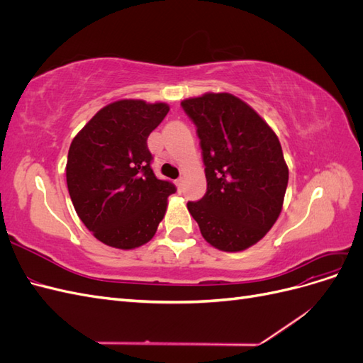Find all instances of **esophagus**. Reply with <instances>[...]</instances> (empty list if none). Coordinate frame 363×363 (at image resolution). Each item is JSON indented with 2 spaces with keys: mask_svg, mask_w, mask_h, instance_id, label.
Here are the masks:
<instances>
[{
  "mask_svg": "<svg viewBox=\"0 0 363 363\" xmlns=\"http://www.w3.org/2000/svg\"><path fill=\"white\" fill-rule=\"evenodd\" d=\"M175 183H177V186H179V189H182V186H183V177H179L177 180H175Z\"/></svg>",
  "mask_w": 363,
  "mask_h": 363,
  "instance_id": "34e87169",
  "label": "esophagus"
}]
</instances>
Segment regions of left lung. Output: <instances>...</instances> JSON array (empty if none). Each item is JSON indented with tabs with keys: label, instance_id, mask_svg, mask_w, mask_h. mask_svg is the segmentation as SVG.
I'll list each match as a JSON object with an SVG mask.
<instances>
[{
	"label": "left lung",
	"instance_id": "obj_1",
	"mask_svg": "<svg viewBox=\"0 0 363 363\" xmlns=\"http://www.w3.org/2000/svg\"><path fill=\"white\" fill-rule=\"evenodd\" d=\"M196 127L207 191L188 211L208 244L242 251L268 233L281 212L289 171L279 138L232 94L182 101Z\"/></svg>",
	"mask_w": 363,
	"mask_h": 363
}]
</instances>
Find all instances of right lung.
Listing matches in <instances>:
<instances>
[{
	"label": "right lung",
	"mask_w": 363,
	"mask_h": 363,
	"mask_svg": "<svg viewBox=\"0 0 363 363\" xmlns=\"http://www.w3.org/2000/svg\"><path fill=\"white\" fill-rule=\"evenodd\" d=\"M168 104L121 100L103 107L68 152L67 183L77 215L108 247L131 250L155 236L175 186L157 179L147 145Z\"/></svg>",
	"instance_id": "obj_1"
}]
</instances>
